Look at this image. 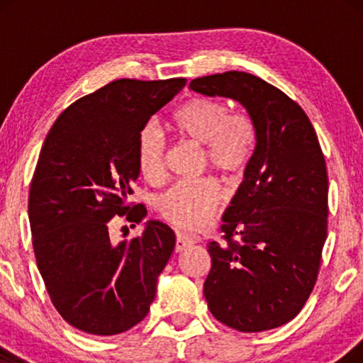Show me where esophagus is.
Here are the masks:
<instances>
[{
	"label": "esophagus",
	"instance_id": "obj_1",
	"mask_svg": "<svg viewBox=\"0 0 363 363\" xmlns=\"http://www.w3.org/2000/svg\"><path fill=\"white\" fill-rule=\"evenodd\" d=\"M191 245H195V240H193V238L183 235V233H177V242H175L177 252L186 250V247H190Z\"/></svg>",
	"mask_w": 363,
	"mask_h": 363
}]
</instances>
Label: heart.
<instances>
[{
  "instance_id": "1",
  "label": "heart",
  "mask_w": 363,
  "mask_h": 363,
  "mask_svg": "<svg viewBox=\"0 0 363 363\" xmlns=\"http://www.w3.org/2000/svg\"><path fill=\"white\" fill-rule=\"evenodd\" d=\"M180 138L203 147V162L225 180H236L245 172L255 147V130L245 116H231L220 99L193 97L173 116ZM137 167L150 183H160L167 170V138L157 122H147L137 138ZM221 201L213 180L177 183L157 200L163 220L182 230H200L211 220Z\"/></svg>"
}]
</instances>
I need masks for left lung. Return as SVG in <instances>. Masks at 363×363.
I'll list each match as a JSON object with an SVG mask.
<instances>
[{
  "label": "left lung",
  "mask_w": 363,
  "mask_h": 363,
  "mask_svg": "<svg viewBox=\"0 0 363 363\" xmlns=\"http://www.w3.org/2000/svg\"><path fill=\"white\" fill-rule=\"evenodd\" d=\"M190 89L235 99L256 132L245 180L223 216L225 242L208 245V309L240 332L276 329L299 314L319 276L329 215L319 138L299 104L252 74L198 77Z\"/></svg>",
  "instance_id": "obj_1"
}]
</instances>
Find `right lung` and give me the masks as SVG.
<instances>
[{
	"label": "right lung",
	"instance_id": "1",
	"mask_svg": "<svg viewBox=\"0 0 363 363\" xmlns=\"http://www.w3.org/2000/svg\"><path fill=\"white\" fill-rule=\"evenodd\" d=\"M186 79H118L64 111L43 143L29 188L38 269L54 307L76 329L116 335L150 311L175 233L148 221L140 236L113 245L117 216L138 225L147 208L128 205L138 178L137 138Z\"/></svg>",
	"mask_w": 363,
	"mask_h": 363
}]
</instances>
